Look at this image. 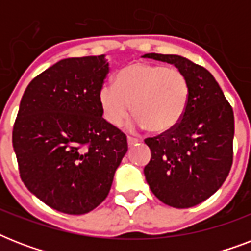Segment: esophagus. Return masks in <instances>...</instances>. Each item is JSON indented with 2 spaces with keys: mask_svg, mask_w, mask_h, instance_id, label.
Segmentation results:
<instances>
[{
  "mask_svg": "<svg viewBox=\"0 0 251 251\" xmlns=\"http://www.w3.org/2000/svg\"><path fill=\"white\" fill-rule=\"evenodd\" d=\"M138 142V139H135V138H131V137H127V145L129 146H133L135 145Z\"/></svg>",
  "mask_w": 251,
  "mask_h": 251,
  "instance_id": "1",
  "label": "esophagus"
}]
</instances>
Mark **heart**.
<instances>
[{"mask_svg": "<svg viewBox=\"0 0 251 251\" xmlns=\"http://www.w3.org/2000/svg\"><path fill=\"white\" fill-rule=\"evenodd\" d=\"M189 96V80L181 70L135 62L117 73L114 86L104 84L99 90V104L109 125L121 126L131 109V125L163 134L181 121Z\"/></svg>", "mask_w": 251, "mask_h": 251, "instance_id": "heart-1", "label": "heart"}]
</instances>
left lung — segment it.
Here are the masks:
<instances>
[{
    "mask_svg": "<svg viewBox=\"0 0 251 251\" xmlns=\"http://www.w3.org/2000/svg\"><path fill=\"white\" fill-rule=\"evenodd\" d=\"M143 57L175 65L189 80L190 96L181 121L145 143L151 160L145 167L150 189L175 208L197 206L219 190L233 163V109L207 69L176 54Z\"/></svg>",
    "mask_w": 251,
    "mask_h": 251,
    "instance_id": "8db88e82",
    "label": "left lung"
}]
</instances>
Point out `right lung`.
<instances>
[{
    "mask_svg": "<svg viewBox=\"0 0 251 251\" xmlns=\"http://www.w3.org/2000/svg\"><path fill=\"white\" fill-rule=\"evenodd\" d=\"M109 64L101 56L58 61L22 96L13 147L25 187L69 215L90 212L106 198L127 152L126 135L102 118L99 90Z\"/></svg>",
    "mask_w": 251,
    "mask_h": 251,
    "instance_id": "obj_1",
    "label": "right lung"
}]
</instances>
